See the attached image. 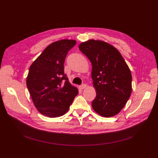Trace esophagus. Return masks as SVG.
<instances>
[{
    "label": "esophagus",
    "instance_id": "esophagus-1",
    "mask_svg": "<svg viewBox=\"0 0 158 158\" xmlns=\"http://www.w3.org/2000/svg\"><path fill=\"white\" fill-rule=\"evenodd\" d=\"M86 87V85L85 84H83V85H81V86H79V88L81 89V90H83V89L85 88Z\"/></svg>",
    "mask_w": 158,
    "mask_h": 158
}]
</instances>
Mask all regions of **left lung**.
I'll return each mask as SVG.
<instances>
[{
	"label": "left lung",
	"mask_w": 158,
	"mask_h": 158,
	"mask_svg": "<svg viewBox=\"0 0 158 158\" xmlns=\"http://www.w3.org/2000/svg\"><path fill=\"white\" fill-rule=\"evenodd\" d=\"M79 48L92 64L93 109L106 118L118 114L132 92V75L125 60L115 48L101 40H89Z\"/></svg>",
	"instance_id": "left-lung-1"
}]
</instances>
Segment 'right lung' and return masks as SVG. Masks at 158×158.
Wrapping results in <instances>:
<instances>
[{"label": "right lung", "instance_id": "right-lung-1", "mask_svg": "<svg viewBox=\"0 0 158 158\" xmlns=\"http://www.w3.org/2000/svg\"><path fill=\"white\" fill-rule=\"evenodd\" d=\"M75 44V40L68 39L52 43L30 68L27 87L39 112L49 118L66 113L78 94L64 71L65 58Z\"/></svg>", "mask_w": 158, "mask_h": 158}]
</instances>
